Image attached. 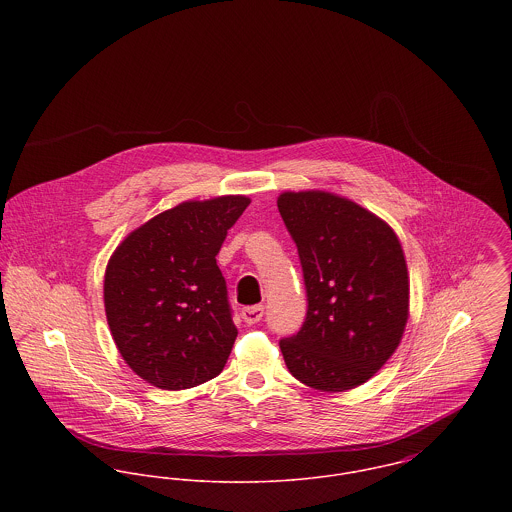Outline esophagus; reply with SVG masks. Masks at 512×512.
Here are the masks:
<instances>
[{
  "label": "esophagus",
  "instance_id": "34e87169",
  "mask_svg": "<svg viewBox=\"0 0 512 512\" xmlns=\"http://www.w3.org/2000/svg\"><path fill=\"white\" fill-rule=\"evenodd\" d=\"M240 315H242L244 323L254 325V323H258V321L262 319V315H264V305H250V307H244Z\"/></svg>",
  "mask_w": 512,
  "mask_h": 512
}]
</instances>
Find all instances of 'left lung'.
Segmentation results:
<instances>
[{
    "mask_svg": "<svg viewBox=\"0 0 512 512\" xmlns=\"http://www.w3.org/2000/svg\"><path fill=\"white\" fill-rule=\"evenodd\" d=\"M301 260L307 315L280 349L293 376L321 392L361 386L398 349L410 280L396 232L374 213L327 191L278 197Z\"/></svg>",
    "mask_w": 512,
    "mask_h": 512,
    "instance_id": "8db88e82",
    "label": "left lung"
}]
</instances>
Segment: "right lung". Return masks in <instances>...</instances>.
Listing matches in <instances>:
<instances>
[{"mask_svg":"<svg viewBox=\"0 0 512 512\" xmlns=\"http://www.w3.org/2000/svg\"><path fill=\"white\" fill-rule=\"evenodd\" d=\"M250 199L185 201L132 230L104 274L114 343L138 376L163 390L199 386L226 365L238 335L217 254Z\"/></svg>","mask_w":512,"mask_h":512,"instance_id":"obj_1","label":"right lung"}]
</instances>
